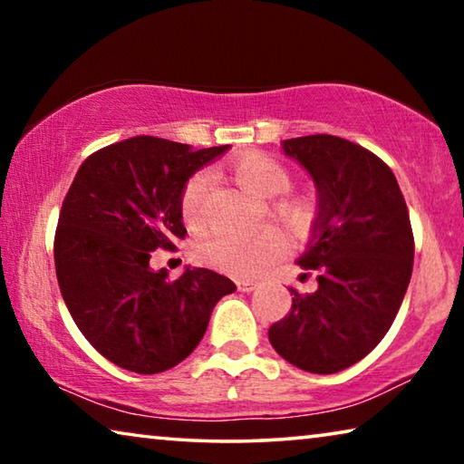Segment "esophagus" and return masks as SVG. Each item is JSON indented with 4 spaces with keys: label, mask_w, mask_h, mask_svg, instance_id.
<instances>
[{
    "label": "esophagus",
    "mask_w": 464,
    "mask_h": 464,
    "mask_svg": "<svg viewBox=\"0 0 464 464\" xmlns=\"http://www.w3.org/2000/svg\"><path fill=\"white\" fill-rule=\"evenodd\" d=\"M257 286L256 280H249V278H239L237 280V288L241 290V293H251Z\"/></svg>",
    "instance_id": "esophagus-1"
}]
</instances>
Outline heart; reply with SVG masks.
<instances>
[{
    "instance_id": "1",
    "label": "heart",
    "mask_w": 464,
    "mask_h": 464,
    "mask_svg": "<svg viewBox=\"0 0 464 464\" xmlns=\"http://www.w3.org/2000/svg\"><path fill=\"white\" fill-rule=\"evenodd\" d=\"M231 174L243 190L257 196V198H274V196L286 192L290 182H293L288 169L272 155L262 151L239 155L231 163ZM208 182L210 178L207 171H196L179 196V210L190 227H198L202 221ZM270 215L285 223L295 235H303L311 229L313 218H315V207L301 194H285L272 202ZM285 233L274 225H262L260 229L247 235H210L198 243L196 257L218 272L246 278L268 268L285 254Z\"/></svg>"
}]
</instances>
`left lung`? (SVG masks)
<instances>
[{"mask_svg":"<svg viewBox=\"0 0 464 464\" xmlns=\"http://www.w3.org/2000/svg\"><path fill=\"white\" fill-rule=\"evenodd\" d=\"M282 151L317 188V218L296 260L317 272V288H290L293 307L268 337L293 366L334 374L372 352L395 321L413 268L410 213L391 168L352 140L309 135L282 140Z\"/></svg>","mask_w":464,"mask_h":464,"instance_id":"obj_1","label":"left lung"}]
</instances>
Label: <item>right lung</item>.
Listing matches in <instances>:
<instances>
[{
	"mask_svg": "<svg viewBox=\"0 0 464 464\" xmlns=\"http://www.w3.org/2000/svg\"><path fill=\"white\" fill-rule=\"evenodd\" d=\"M229 145L192 151L157 137H132L92 153L63 200L54 268L69 313L93 348L124 371L155 374L194 352L210 313L233 282L208 268L178 280L151 270L157 247H174L186 227L179 196L188 179Z\"/></svg>",
	"mask_w": 464,
	"mask_h": 464,
	"instance_id": "right-lung-1",
	"label": "right lung"
}]
</instances>
